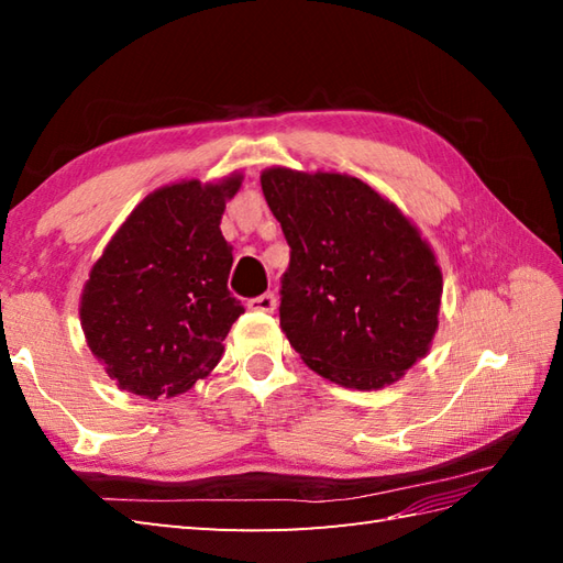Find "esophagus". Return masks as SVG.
I'll return each instance as SVG.
<instances>
[{
  "label": "esophagus",
  "mask_w": 563,
  "mask_h": 563,
  "mask_svg": "<svg viewBox=\"0 0 563 563\" xmlns=\"http://www.w3.org/2000/svg\"><path fill=\"white\" fill-rule=\"evenodd\" d=\"M275 307H278V297L273 292H263L249 300V309H254V312H275Z\"/></svg>",
  "instance_id": "34e87169"
}]
</instances>
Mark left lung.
I'll return each mask as SVG.
<instances>
[{
  "instance_id": "1",
  "label": "left lung",
  "mask_w": 563,
  "mask_h": 563,
  "mask_svg": "<svg viewBox=\"0 0 563 563\" xmlns=\"http://www.w3.org/2000/svg\"><path fill=\"white\" fill-rule=\"evenodd\" d=\"M261 188L290 244L280 327L292 349L341 387L397 382L438 329L442 273L433 249L355 176L273 166Z\"/></svg>"
}]
</instances>
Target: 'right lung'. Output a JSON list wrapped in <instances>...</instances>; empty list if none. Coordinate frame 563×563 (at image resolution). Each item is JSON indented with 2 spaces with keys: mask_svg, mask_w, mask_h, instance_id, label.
<instances>
[{
  "mask_svg": "<svg viewBox=\"0 0 563 563\" xmlns=\"http://www.w3.org/2000/svg\"><path fill=\"white\" fill-rule=\"evenodd\" d=\"M239 186L242 174L154 190L93 263L81 329L121 389L176 397L220 363L222 341L244 314L227 290L232 246L220 232L224 202Z\"/></svg>",
  "mask_w": 563,
  "mask_h": 563,
  "instance_id": "obj_1",
  "label": "right lung"
}]
</instances>
